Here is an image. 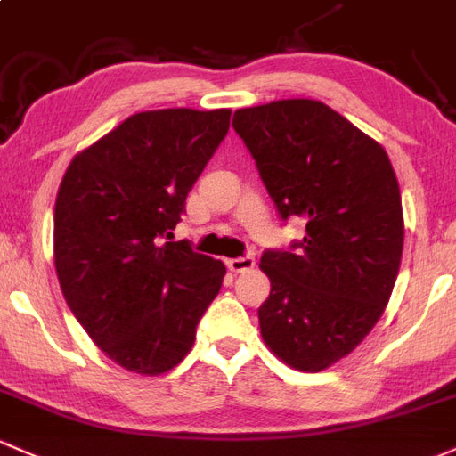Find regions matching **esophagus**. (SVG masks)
<instances>
[{
	"label": "esophagus",
	"mask_w": 456,
	"mask_h": 456,
	"mask_svg": "<svg viewBox=\"0 0 456 456\" xmlns=\"http://www.w3.org/2000/svg\"><path fill=\"white\" fill-rule=\"evenodd\" d=\"M226 265L230 272L243 273V272H249V269L256 265V261H254L252 256H239V258H230Z\"/></svg>",
	"instance_id": "obj_1"
}]
</instances>
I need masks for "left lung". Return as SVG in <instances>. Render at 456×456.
I'll return each mask as SVG.
<instances>
[{
    "label": "left lung",
    "mask_w": 456,
    "mask_h": 456,
    "mask_svg": "<svg viewBox=\"0 0 456 456\" xmlns=\"http://www.w3.org/2000/svg\"><path fill=\"white\" fill-rule=\"evenodd\" d=\"M282 219H306L297 252H265L272 282L258 308L265 346L282 363L322 371L350 354L383 315L404 243L400 187L379 141L317 100L234 112Z\"/></svg>",
    "instance_id": "left-lung-1"
}]
</instances>
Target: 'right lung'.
I'll use <instances>...</instances> for the list:
<instances>
[{
    "label": "right lung",
    "instance_id": "obj_1",
    "mask_svg": "<svg viewBox=\"0 0 456 456\" xmlns=\"http://www.w3.org/2000/svg\"><path fill=\"white\" fill-rule=\"evenodd\" d=\"M230 109L128 117L77 151L53 210V265L93 344L143 376L174 370L222 289L226 265L163 241L230 128Z\"/></svg>",
    "mask_w": 456,
    "mask_h": 456
}]
</instances>
